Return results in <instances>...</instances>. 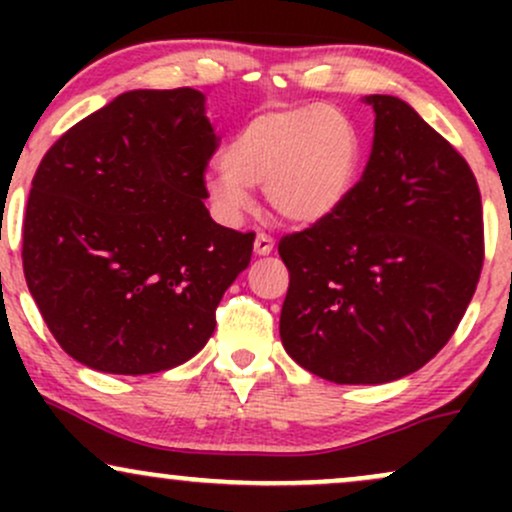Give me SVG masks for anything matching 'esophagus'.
<instances>
[{
  "label": "esophagus",
  "instance_id": "1",
  "mask_svg": "<svg viewBox=\"0 0 512 512\" xmlns=\"http://www.w3.org/2000/svg\"><path fill=\"white\" fill-rule=\"evenodd\" d=\"M272 250H274V238L267 236V233H257V238H255V255L264 257V255H269V252H272Z\"/></svg>",
  "mask_w": 512,
  "mask_h": 512
}]
</instances>
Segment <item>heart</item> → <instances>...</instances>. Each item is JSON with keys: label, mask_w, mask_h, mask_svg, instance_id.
Returning <instances> with one entry per match:
<instances>
[{"label": "heart", "mask_w": 512, "mask_h": 512, "mask_svg": "<svg viewBox=\"0 0 512 512\" xmlns=\"http://www.w3.org/2000/svg\"><path fill=\"white\" fill-rule=\"evenodd\" d=\"M361 142L354 122L322 103L260 113L204 175L216 216L238 223L252 209V187H264L276 216L310 226L334 214L354 187Z\"/></svg>", "instance_id": "1"}]
</instances>
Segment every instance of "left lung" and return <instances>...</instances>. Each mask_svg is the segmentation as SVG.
<instances>
[{"label":"left lung","instance_id":"1","mask_svg":"<svg viewBox=\"0 0 512 512\" xmlns=\"http://www.w3.org/2000/svg\"><path fill=\"white\" fill-rule=\"evenodd\" d=\"M373 149L342 207L279 240V334L298 366L380 385L426 366L477 291L484 214L455 146L395 96H366Z\"/></svg>","mask_w":512,"mask_h":512}]
</instances>
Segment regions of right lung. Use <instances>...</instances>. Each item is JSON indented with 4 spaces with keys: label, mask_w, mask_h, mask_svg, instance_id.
Returning a JSON list of instances; mask_svg holds the SVG:
<instances>
[{
    "label": "right lung",
    "mask_w": 512,
    "mask_h": 512,
    "mask_svg": "<svg viewBox=\"0 0 512 512\" xmlns=\"http://www.w3.org/2000/svg\"><path fill=\"white\" fill-rule=\"evenodd\" d=\"M216 146L204 93L139 88L43 156L23 219V274L52 337L79 363L149 375L209 342L255 243L204 207Z\"/></svg>",
    "instance_id": "right-lung-1"
}]
</instances>
